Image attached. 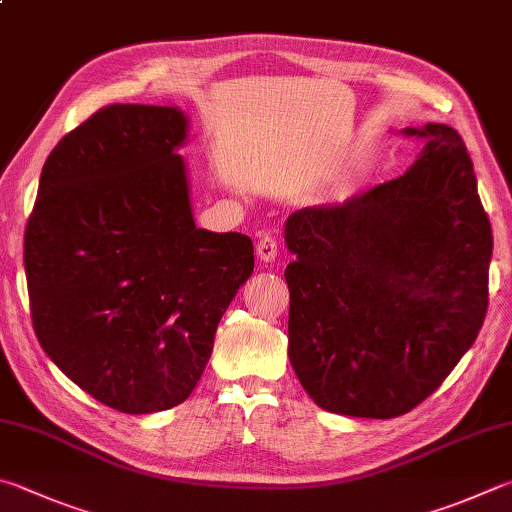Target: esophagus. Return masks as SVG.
<instances>
[{
	"mask_svg": "<svg viewBox=\"0 0 512 512\" xmlns=\"http://www.w3.org/2000/svg\"><path fill=\"white\" fill-rule=\"evenodd\" d=\"M257 257L262 259L264 264H273L277 259V241L271 235H264L257 241Z\"/></svg>",
	"mask_w": 512,
	"mask_h": 512,
	"instance_id": "34e87169",
	"label": "esophagus"
}]
</instances>
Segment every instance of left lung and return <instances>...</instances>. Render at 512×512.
<instances>
[{"label":"left lung","mask_w":512,"mask_h":512,"mask_svg":"<svg viewBox=\"0 0 512 512\" xmlns=\"http://www.w3.org/2000/svg\"><path fill=\"white\" fill-rule=\"evenodd\" d=\"M398 179L293 212L284 241L288 358L322 410L394 418L457 367L486 318L492 230L452 127H405Z\"/></svg>","instance_id":"8db88e82"}]
</instances>
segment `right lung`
<instances>
[{
	"mask_svg": "<svg viewBox=\"0 0 512 512\" xmlns=\"http://www.w3.org/2000/svg\"><path fill=\"white\" fill-rule=\"evenodd\" d=\"M179 107L109 105L53 147L24 235L35 336L64 376L125 414L183 403L253 241L197 228Z\"/></svg>",
	"mask_w": 512,
	"mask_h": 512,
	"instance_id": "1",
	"label": "right lung"
}]
</instances>
